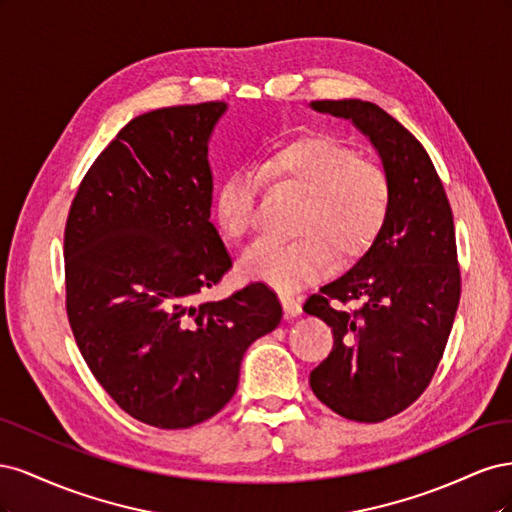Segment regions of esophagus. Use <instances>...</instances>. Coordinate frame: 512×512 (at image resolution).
I'll return each instance as SVG.
<instances>
[{
    "instance_id": "1",
    "label": "esophagus",
    "mask_w": 512,
    "mask_h": 512,
    "mask_svg": "<svg viewBox=\"0 0 512 512\" xmlns=\"http://www.w3.org/2000/svg\"><path fill=\"white\" fill-rule=\"evenodd\" d=\"M282 305H284V312L288 318H294L301 314V301L297 297H292V294H282Z\"/></svg>"
}]
</instances>
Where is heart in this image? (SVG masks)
<instances>
[{
	"label": "heart",
	"mask_w": 512,
	"mask_h": 512,
	"mask_svg": "<svg viewBox=\"0 0 512 512\" xmlns=\"http://www.w3.org/2000/svg\"><path fill=\"white\" fill-rule=\"evenodd\" d=\"M262 181L305 196L288 243L260 241L241 258L247 280L299 290L339 260L359 258L380 235L391 209L386 168L333 136H301L273 147L256 170L239 168L215 192V220L241 241L256 222Z\"/></svg>",
	"instance_id": "b5f03b06"
}]
</instances>
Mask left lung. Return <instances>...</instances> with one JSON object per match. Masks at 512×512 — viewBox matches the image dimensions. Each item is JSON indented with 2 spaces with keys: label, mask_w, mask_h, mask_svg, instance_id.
<instances>
[{
  "label": "left lung",
  "mask_w": 512,
  "mask_h": 512,
  "mask_svg": "<svg viewBox=\"0 0 512 512\" xmlns=\"http://www.w3.org/2000/svg\"><path fill=\"white\" fill-rule=\"evenodd\" d=\"M350 119L378 149L391 209L365 256L303 305L333 331L312 374L314 395L339 416L380 423L423 395L444 354L461 294L453 211L427 151L397 119L363 100H316ZM356 300L360 307L345 305Z\"/></svg>",
  "instance_id": "obj_1"
}]
</instances>
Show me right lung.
I'll use <instances>...</instances> for the list:
<instances>
[{
    "mask_svg": "<svg viewBox=\"0 0 512 512\" xmlns=\"http://www.w3.org/2000/svg\"><path fill=\"white\" fill-rule=\"evenodd\" d=\"M224 102L132 119L85 173L64 232L66 312L91 374L136 421L188 429L218 414L245 350L282 320L252 282L198 301L232 260L209 222L207 145Z\"/></svg>",
    "mask_w": 512,
    "mask_h": 512,
    "instance_id": "obj_1",
    "label": "right lung"
}]
</instances>
